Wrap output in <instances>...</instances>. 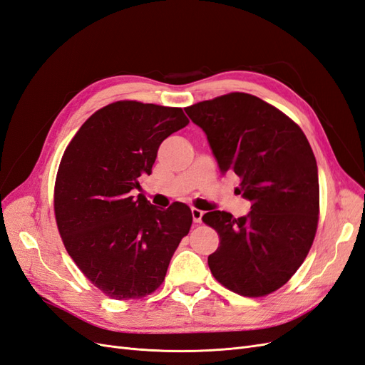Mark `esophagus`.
Masks as SVG:
<instances>
[{"label":"esophagus","mask_w":365,"mask_h":365,"mask_svg":"<svg viewBox=\"0 0 365 365\" xmlns=\"http://www.w3.org/2000/svg\"><path fill=\"white\" fill-rule=\"evenodd\" d=\"M192 216H193V222H195V224H201V222H202L204 212H202V210L192 208Z\"/></svg>","instance_id":"obj_1"}]
</instances>
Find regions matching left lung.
<instances>
[{
    "instance_id": "left-lung-1",
    "label": "left lung",
    "mask_w": 365,
    "mask_h": 365,
    "mask_svg": "<svg viewBox=\"0 0 365 365\" xmlns=\"http://www.w3.org/2000/svg\"><path fill=\"white\" fill-rule=\"evenodd\" d=\"M184 111L205 132L220 172L236 173V192L251 202L240 217L219 210L202 216L220 240L210 271L239 295L277 291L302 267L318 225L311 145L289 117L251 94H225Z\"/></svg>"
}]
</instances>
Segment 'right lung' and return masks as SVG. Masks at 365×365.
<instances>
[{
  "instance_id": "obj_1",
  "label": "right lung",
  "mask_w": 365,
  "mask_h": 365,
  "mask_svg": "<svg viewBox=\"0 0 365 365\" xmlns=\"http://www.w3.org/2000/svg\"><path fill=\"white\" fill-rule=\"evenodd\" d=\"M189 125L181 108L123 101L98 109L65 149L54 215L79 269L114 300L152 294L192 227L189 205H152L140 190L163 140Z\"/></svg>"
}]
</instances>
